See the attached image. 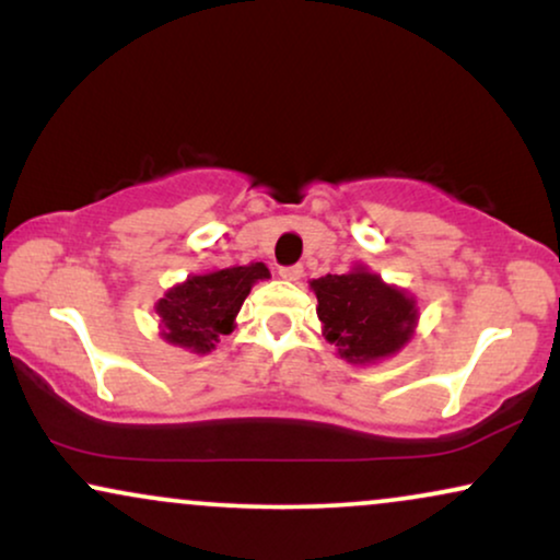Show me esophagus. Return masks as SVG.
Masks as SVG:
<instances>
[{"label":"esophagus","mask_w":560,"mask_h":560,"mask_svg":"<svg viewBox=\"0 0 560 560\" xmlns=\"http://www.w3.org/2000/svg\"><path fill=\"white\" fill-rule=\"evenodd\" d=\"M302 266H284V268H279V276L281 279H287V281H300L302 279Z\"/></svg>","instance_id":"esophagus-1"}]
</instances>
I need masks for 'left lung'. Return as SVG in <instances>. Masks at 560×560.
Instances as JSON below:
<instances>
[{
	"instance_id": "left-lung-1",
	"label": "left lung",
	"mask_w": 560,
	"mask_h": 560,
	"mask_svg": "<svg viewBox=\"0 0 560 560\" xmlns=\"http://www.w3.org/2000/svg\"><path fill=\"white\" fill-rule=\"evenodd\" d=\"M317 296V317L325 341L351 364L393 357L413 336L419 307L406 289L390 287L364 266L349 273H328L310 281Z\"/></svg>"
}]
</instances>
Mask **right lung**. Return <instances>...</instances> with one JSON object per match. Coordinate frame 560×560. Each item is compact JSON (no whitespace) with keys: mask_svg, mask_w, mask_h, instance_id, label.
Wrapping results in <instances>:
<instances>
[{"mask_svg":"<svg viewBox=\"0 0 560 560\" xmlns=\"http://www.w3.org/2000/svg\"><path fill=\"white\" fill-rule=\"evenodd\" d=\"M264 264L232 266L222 271L188 276L178 287L167 289L158 302L162 338L167 343L209 353L235 328V317L256 281L268 279Z\"/></svg>","mask_w":560,"mask_h":560,"instance_id":"right-lung-1","label":"right lung"}]
</instances>
